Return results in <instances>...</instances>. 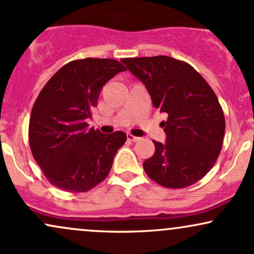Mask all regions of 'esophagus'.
<instances>
[{"instance_id": "esophagus-1", "label": "esophagus", "mask_w": 254, "mask_h": 254, "mask_svg": "<svg viewBox=\"0 0 254 254\" xmlns=\"http://www.w3.org/2000/svg\"><path fill=\"white\" fill-rule=\"evenodd\" d=\"M127 141H130V142H137V141H139V137H136V136H133V135H131V133H127Z\"/></svg>"}]
</instances>
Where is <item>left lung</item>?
Here are the masks:
<instances>
[{
  "label": "left lung",
  "mask_w": 254,
  "mask_h": 254,
  "mask_svg": "<svg viewBox=\"0 0 254 254\" xmlns=\"http://www.w3.org/2000/svg\"><path fill=\"white\" fill-rule=\"evenodd\" d=\"M144 83L151 101L167 115L166 143L153 141L154 155L143 168L168 189L188 188L211 170L222 148L224 115L216 94L189 63L168 56L122 58Z\"/></svg>",
  "instance_id": "8db88e82"
}]
</instances>
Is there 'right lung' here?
Instances as JSON below:
<instances>
[{"mask_svg":"<svg viewBox=\"0 0 254 254\" xmlns=\"http://www.w3.org/2000/svg\"><path fill=\"white\" fill-rule=\"evenodd\" d=\"M127 68L111 58L69 62L52 76L32 109L28 139L34 160L52 185L68 192L89 191L112 167L127 133L105 135L88 127L103 86Z\"/></svg>","mask_w":254,"mask_h":254,"instance_id":"right-lung-1","label":"right lung"}]
</instances>
